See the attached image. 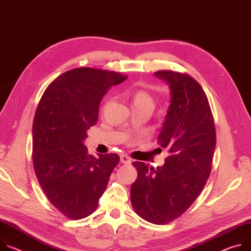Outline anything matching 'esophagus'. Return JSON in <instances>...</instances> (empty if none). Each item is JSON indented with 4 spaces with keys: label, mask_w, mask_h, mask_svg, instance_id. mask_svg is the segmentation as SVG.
I'll return each instance as SVG.
<instances>
[{
    "label": "esophagus",
    "mask_w": 251,
    "mask_h": 251,
    "mask_svg": "<svg viewBox=\"0 0 251 251\" xmlns=\"http://www.w3.org/2000/svg\"><path fill=\"white\" fill-rule=\"evenodd\" d=\"M120 160H121V162L124 163V164H130V163H131V159H130L127 155H125V154H123V155L120 156Z\"/></svg>",
    "instance_id": "esophagus-1"
}]
</instances>
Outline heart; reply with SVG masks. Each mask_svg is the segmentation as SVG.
Here are the masks:
<instances>
[{
    "label": "heart",
    "instance_id": "heart-1",
    "mask_svg": "<svg viewBox=\"0 0 251 251\" xmlns=\"http://www.w3.org/2000/svg\"><path fill=\"white\" fill-rule=\"evenodd\" d=\"M132 107L133 108H150L153 110L154 108V99L150 93L145 90H134L130 93Z\"/></svg>",
    "mask_w": 251,
    "mask_h": 251
}]
</instances>
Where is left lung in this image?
Wrapping results in <instances>:
<instances>
[{"label": "left lung", "instance_id": "1", "mask_svg": "<svg viewBox=\"0 0 251 251\" xmlns=\"http://www.w3.org/2000/svg\"><path fill=\"white\" fill-rule=\"evenodd\" d=\"M170 87L171 103L157 142L168 149L161 167L133 162L138 177L131 186L132 206L144 220L162 225L183 214L207 182L216 131L210 105L199 83L186 73H154Z\"/></svg>", "mask_w": 251, "mask_h": 251}]
</instances>
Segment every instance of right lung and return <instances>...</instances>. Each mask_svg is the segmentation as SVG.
I'll list each match as a JSON object with an SVG mask.
<instances>
[{"instance_id":"1","label":"right lung","mask_w":251,"mask_h":251,"mask_svg":"<svg viewBox=\"0 0 251 251\" xmlns=\"http://www.w3.org/2000/svg\"><path fill=\"white\" fill-rule=\"evenodd\" d=\"M127 79L114 71L80 67L56 78L45 90L33 122V165L50 202L66 217L92 214L120 161L118 154L88 153L83 141L98 120L109 88Z\"/></svg>"}]
</instances>
